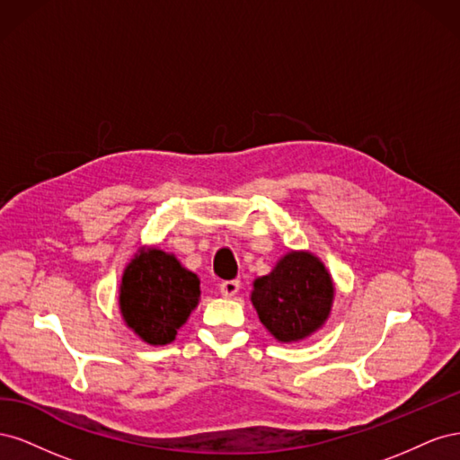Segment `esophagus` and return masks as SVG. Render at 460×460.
I'll return each mask as SVG.
<instances>
[{
  "label": "esophagus",
  "instance_id": "esophagus-1",
  "mask_svg": "<svg viewBox=\"0 0 460 460\" xmlns=\"http://www.w3.org/2000/svg\"><path fill=\"white\" fill-rule=\"evenodd\" d=\"M218 289L225 297H234L240 291V280H225Z\"/></svg>",
  "mask_w": 460,
  "mask_h": 460
}]
</instances>
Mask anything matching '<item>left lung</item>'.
Segmentation results:
<instances>
[{"mask_svg": "<svg viewBox=\"0 0 460 460\" xmlns=\"http://www.w3.org/2000/svg\"><path fill=\"white\" fill-rule=\"evenodd\" d=\"M332 301V276L309 252L286 253L270 274L257 278L252 291L262 326L282 343L305 340L323 328Z\"/></svg>", "mask_w": 460, "mask_h": 460, "instance_id": "obj_1", "label": "left lung"}]
</instances>
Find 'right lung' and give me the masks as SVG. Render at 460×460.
Masks as SVG:
<instances>
[{
  "label": "right lung",
  "mask_w": 460,
  "mask_h": 460,
  "mask_svg": "<svg viewBox=\"0 0 460 460\" xmlns=\"http://www.w3.org/2000/svg\"><path fill=\"white\" fill-rule=\"evenodd\" d=\"M199 278L172 253L140 247L122 272L119 305L127 326L149 345L176 338L199 303Z\"/></svg>",
  "instance_id": "obj_1"
}]
</instances>
